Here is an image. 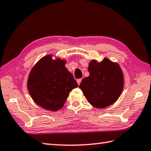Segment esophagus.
<instances>
[{
  "mask_svg": "<svg viewBox=\"0 0 151 151\" xmlns=\"http://www.w3.org/2000/svg\"><path fill=\"white\" fill-rule=\"evenodd\" d=\"M81 80H82V79H78V80H77V83H78V85H80Z\"/></svg>",
  "mask_w": 151,
  "mask_h": 151,
  "instance_id": "1",
  "label": "esophagus"
}]
</instances>
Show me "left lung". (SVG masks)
<instances>
[{
  "label": "left lung",
  "instance_id": "left-lung-1",
  "mask_svg": "<svg viewBox=\"0 0 151 151\" xmlns=\"http://www.w3.org/2000/svg\"><path fill=\"white\" fill-rule=\"evenodd\" d=\"M89 76L83 79L80 88L89 104L97 108L113 104L120 96L123 88V76L117 63L104 58L101 62L89 63Z\"/></svg>",
  "mask_w": 151,
  "mask_h": 151
}]
</instances>
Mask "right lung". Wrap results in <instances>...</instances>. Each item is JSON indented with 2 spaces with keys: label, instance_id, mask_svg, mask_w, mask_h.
<instances>
[{
  "label": "right lung",
  "instance_id": "obj_1",
  "mask_svg": "<svg viewBox=\"0 0 151 151\" xmlns=\"http://www.w3.org/2000/svg\"><path fill=\"white\" fill-rule=\"evenodd\" d=\"M65 64V61L53 60L49 55L42 58L30 71L29 93L34 102L45 109L56 111L61 109L70 92L78 86Z\"/></svg>",
  "mask_w": 151,
  "mask_h": 151
}]
</instances>
